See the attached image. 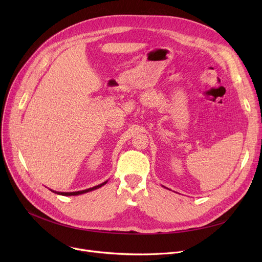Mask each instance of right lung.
<instances>
[{
    "label": "right lung",
    "instance_id": "obj_1",
    "mask_svg": "<svg viewBox=\"0 0 262 262\" xmlns=\"http://www.w3.org/2000/svg\"><path fill=\"white\" fill-rule=\"evenodd\" d=\"M105 184H107V181H106V182H104V183H102V184H100V185H98V186H94V187H92V188H89V189H86V190H81V191H75V192H57V191H53V190H51V191L55 192V193H57V194L64 195V196L79 195V194H82V193H87V192H90V191H92V190L99 189V188H101L102 186H104Z\"/></svg>",
    "mask_w": 262,
    "mask_h": 262
}]
</instances>
